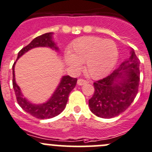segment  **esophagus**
<instances>
[{
	"label": "esophagus",
	"mask_w": 152,
	"mask_h": 152,
	"mask_svg": "<svg viewBox=\"0 0 152 152\" xmlns=\"http://www.w3.org/2000/svg\"><path fill=\"white\" fill-rule=\"evenodd\" d=\"M88 81L85 80V79H78V81H77V84L79 85H85V84H88Z\"/></svg>",
	"instance_id": "esophagus-1"
}]
</instances>
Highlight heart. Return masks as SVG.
Returning a JSON list of instances; mask_svg holds the SVG:
<instances>
[{
	"mask_svg": "<svg viewBox=\"0 0 152 152\" xmlns=\"http://www.w3.org/2000/svg\"><path fill=\"white\" fill-rule=\"evenodd\" d=\"M118 49L111 40L96 36H83L76 39L66 53V63L73 71H79L85 63L89 76L99 79L108 74L118 59Z\"/></svg>",
	"mask_w": 152,
	"mask_h": 152,
	"instance_id": "heart-1",
	"label": "heart"
}]
</instances>
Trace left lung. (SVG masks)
<instances>
[{
	"label": "left lung",
	"instance_id": "8db88e82",
	"mask_svg": "<svg viewBox=\"0 0 152 152\" xmlns=\"http://www.w3.org/2000/svg\"><path fill=\"white\" fill-rule=\"evenodd\" d=\"M130 57L107 77L94 83V94L89 99L90 110L96 116L109 119L124 112L138 92L140 60L134 50Z\"/></svg>",
	"mask_w": 152,
	"mask_h": 152
}]
</instances>
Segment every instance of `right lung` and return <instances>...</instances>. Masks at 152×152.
<instances>
[{
	"label": "right lung",
	"instance_id": "obj_1",
	"mask_svg": "<svg viewBox=\"0 0 152 152\" xmlns=\"http://www.w3.org/2000/svg\"><path fill=\"white\" fill-rule=\"evenodd\" d=\"M53 32H48L34 39L29 45L19 51L17 59L12 66V85L18 103L23 110L30 115L41 120L53 118L64 110L68 100L69 94L76 86L77 79L72 78L70 76H64L61 78L56 91L46 102L42 104H33L27 99L23 97V94L20 91V88L16 83L15 79V64L20 57L33 48L46 47L58 51V47L53 41Z\"/></svg>",
	"mask_w": 152,
	"mask_h": 152
}]
</instances>
